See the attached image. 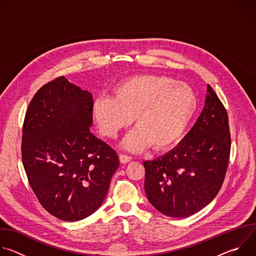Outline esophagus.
<instances>
[{
    "label": "esophagus",
    "mask_w": 256,
    "mask_h": 256,
    "mask_svg": "<svg viewBox=\"0 0 256 256\" xmlns=\"http://www.w3.org/2000/svg\"><path fill=\"white\" fill-rule=\"evenodd\" d=\"M132 157L130 156H128V155H124V154H120V163H124V164H126V163H128V162H130L132 161Z\"/></svg>",
    "instance_id": "esophagus-1"
}]
</instances>
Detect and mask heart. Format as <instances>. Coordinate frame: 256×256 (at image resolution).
I'll return each mask as SVG.
<instances>
[{
  "label": "heart",
  "mask_w": 256,
  "mask_h": 256,
  "mask_svg": "<svg viewBox=\"0 0 256 256\" xmlns=\"http://www.w3.org/2000/svg\"><path fill=\"white\" fill-rule=\"evenodd\" d=\"M198 108L194 90L165 75H136L120 82L114 97L95 99L92 114L100 132L116 138L134 122L124 148L138 152L149 146L168 149L184 134Z\"/></svg>",
  "instance_id": "heart-1"
}]
</instances>
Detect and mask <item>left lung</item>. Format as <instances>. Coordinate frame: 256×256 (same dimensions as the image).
<instances>
[{
	"instance_id": "left-lung-1",
	"label": "left lung",
	"mask_w": 256,
	"mask_h": 256,
	"mask_svg": "<svg viewBox=\"0 0 256 256\" xmlns=\"http://www.w3.org/2000/svg\"><path fill=\"white\" fill-rule=\"evenodd\" d=\"M230 148L227 112L208 85L204 109L188 134L170 152L144 162V186L151 204L171 218L204 208L223 184Z\"/></svg>"
}]
</instances>
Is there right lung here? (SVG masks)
I'll use <instances>...</instances> for the list:
<instances>
[{"label":"right lung","mask_w":256,"mask_h":256,"mask_svg":"<svg viewBox=\"0 0 256 256\" xmlns=\"http://www.w3.org/2000/svg\"><path fill=\"white\" fill-rule=\"evenodd\" d=\"M92 106V93L60 77L36 92L24 120L30 186L50 214L66 222L98 210L120 166L116 152L90 132Z\"/></svg>","instance_id":"add662e5"}]
</instances>
